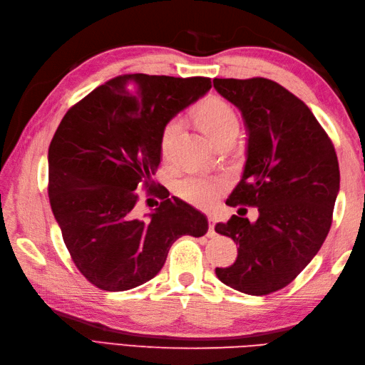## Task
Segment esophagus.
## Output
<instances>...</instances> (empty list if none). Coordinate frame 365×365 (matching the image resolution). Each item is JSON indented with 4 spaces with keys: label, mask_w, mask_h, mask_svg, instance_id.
Wrapping results in <instances>:
<instances>
[{
    "label": "esophagus",
    "mask_w": 365,
    "mask_h": 365,
    "mask_svg": "<svg viewBox=\"0 0 365 365\" xmlns=\"http://www.w3.org/2000/svg\"><path fill=\"white\" fill-rule=\"evenodd\" d=\"M215 216H208V235H215Z\"/></svg>",
    "instance_id": "34e87169"
}]
</instances>
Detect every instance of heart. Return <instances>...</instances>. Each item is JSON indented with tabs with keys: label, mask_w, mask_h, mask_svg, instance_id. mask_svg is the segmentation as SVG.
Returning a JSON list of instances; mask_svg holds the SVG:
<instances>
[{
	"label": "heart",
	"mask_w": 365,
	"mask_h": 365,
	"mask_svg": "<svg viewBox=\"0 0 365 365\" xmlns=\"http://www.w3.org/2000/svg\"><path fill=\"white\" fill-rule=\"evenodd\" d=\"M197 122L200 130L212 139L213 143L227 133H237L238 118L232 106L220 98H210L200 105L197 111ZM180 131V120L170 119L161 130L160 152L161 157L168 160L173 153L175 138ZM227 188V180L221 175L195 174L180 178L175 183V192L183 199L199 208H210Z\"/></svg>",
	"instance_id": "1"
}]
</instances>
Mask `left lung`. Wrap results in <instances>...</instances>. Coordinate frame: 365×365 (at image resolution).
<instances>
[{"label": "left lung", "mask_w": 365, "mask_h": 365, "mask_svg": "<svg viewBox=\"0 0 365 365\" xmlns=\"http://www.w3.org/2000/svg\"><path fill=\"white\" fill-rule=\"evenodd\" d=\"M213 86L242 111L247 128L243 177L226 204L259 210L255 222L232 215L216 224L238 245V255L215 271L238 292L269 294L307 267L328 235L340 183L337 155L307 105L279 83L215 78Z\"/></svg>", "instance_id": "left-lung-1"}]
</instances>
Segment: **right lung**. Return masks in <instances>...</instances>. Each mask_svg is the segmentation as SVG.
I'll return each instance as SVG.
<instances>
[{
  "mask_svg": "<svg viewBox=\"0 0 365 365\" xmlns=\"http://www.w3.org/2000/svg\"><path fill=\"white\" fill-rule=\"evenodd\" d=\"M210 88L205 76L119 75L61 120L48 149L50 205L75 267L92 285L135 289L158 274L177 238L207 234L205 215L161 185L152 188L150 175L163 127ZM139 184L162 199L147 220L135 216Z\"/></svg>",
  "mask_w": 365,
  "mask_h": 365,
  "instance_id": "right-lung-1",
  "label": "right lung"
}]
</instances>
